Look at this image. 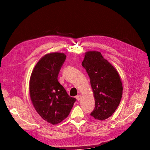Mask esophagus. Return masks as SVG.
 Here are the masks:
<instances>
[{
  "label": "esophagus",
  "mask_w": 150,
  "mask_h": 150,
  "mask_svg": "<svg viewBox=\"0 0 150 150\" xmlns=\"http://www.w3.org/2000/svg\"><path fill=\"white\" fill-rule=\"evenodd\" d=\"M76 98L78 101H80L81 99V95H78V96H76Z\"/></svg>",
  "instance_id": "34e87169"
}]
</instances>
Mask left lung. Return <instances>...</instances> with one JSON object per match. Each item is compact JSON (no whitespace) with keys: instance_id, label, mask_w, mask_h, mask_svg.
Returning a JSON list of instances; mask_svg holds the SVG:
<instances>
[{"instance_id":"8db88e82","label":"left lung","mask_w":150,"mask_h":150,"mask_svg":"<svg viewBox=\"0 0 150 150\" xmlns=\"http://www.w3.org/2000/svg\"><path fill=\"white\" fill-rule=\"evenodd\" d=\"M82 66L90 78L95 99V108L90 115L96 120H106L116 110L122 98L118 72L97 51L86 52Z\"/></svg>"}]
</instances>
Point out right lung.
<instances>
[{"mask_svg": "<svg viewBox=\"0 0 150 150\" xmlns=\"http://www.w3.org/2000/svg\"><path fill=\"white\" fill-rule=\"evenodd\" d=\"M66 58L62 53L46 54L35 65L30 79V96L35 110L52 125L66 118L76 101L57 79Z\"/></svg>", "mask_w": 150, "mask_h": 150, "instance_id": "1", "label": "right lung"}]
</instances>
